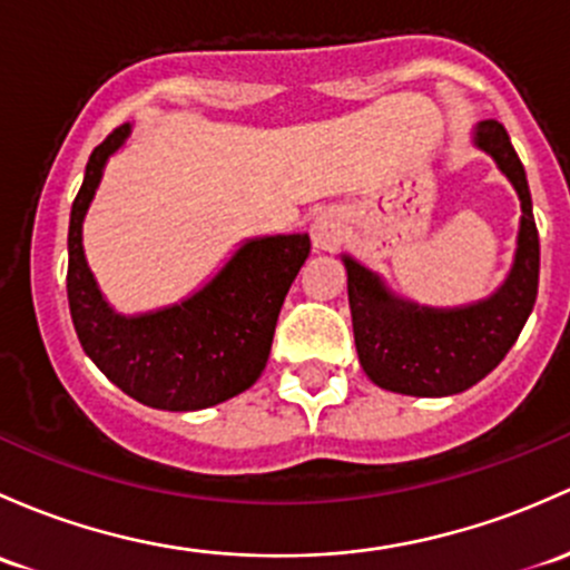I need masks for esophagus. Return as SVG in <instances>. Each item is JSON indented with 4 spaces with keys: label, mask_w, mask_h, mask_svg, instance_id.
Masks as SVG:
<instances>
[{
    "label": "esophagus",
    "mask_w": 570,
    "mask_h": 570,
    "mask_svg": "<svg viewBox=\"0 0 570 570\" xmlns=\"http://www.w3.org/2000/svg\"><path fill=\"white\" fill-rule=\"evenodd\" d=\"M311 239H314V248L322 250V254L338 250L341 243H344V224H341L338 213L325 209V213L316 215L314 224H311Z\"/></svg>",
    "instance_id": "esophagus-1"
}]
</instances>
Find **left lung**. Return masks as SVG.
<instances>
[{"mask_svg":"<svg viewBox=\"0 0 570 570\" xmlns=\"http://www.w3.org/2000/svg\"><path fill=\"white\" fill-rule=\"evenodd\" d=\"M472 144L494 160L522 205L513 265L489 297L456 308H431L395 295L380 273L350 254L341 256L357 357L368 380L385 391L426 399L466 391L500 365L535 305L541 245L524 166L497 119L478 122Z\"/></svg>","mask_w":570,"mask_h":570,"instance_id":"1","label":"left lung"}]
</instances>
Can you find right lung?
Returning a JSON list of instances; mask_svg holds the SVG:
<instances>
[{
    "label": "right lung",
    "instance_id": "1",
    "mask_svg": "<svg viewBox=\"0 0 570 570\" xmlns=\"http://www.w3.org/2000/svg\"><path fill=\"white\" fill-rule=\"evenodd\" d=\"M134 134L119 125L92 149L70 209L68 303L87 357L130 399L194 412L235 399L265 371L275 322L311 254L308 235L250 237L202 289L166 308L125 316L111 308L83 254V220L106 164Z\"/></svg>",
    "mask_w": 570,
    "mask_h": 570
}]
</instances>
